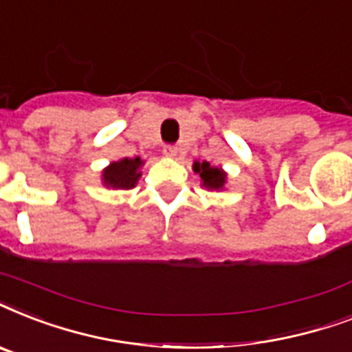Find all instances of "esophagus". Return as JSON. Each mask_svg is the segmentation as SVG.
Listing matches in <instances>:
<instances>
[{"label": "esophagus", "instance_id": "obj_1", "mask_svg": "<svg viewBox=\"0 0 352 352\" xmlns=\"http://www.w3.org/2000/svg\"><path fill=\"white\" fill-rule=\"evenodd\" d=\"M162 153H164L166 157H177V153H179V148H177V146H173V144H168V146H164V149H162Z\"/></svg>", "mask_w": 352, "mask_h": 352}]
</instances>
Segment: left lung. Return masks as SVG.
<instances>
[{"mask_svg": "<svg viewBox=\"0 0 352 352\" xmlns=\"http://www.w3.org/2000/svg\"><path fill=\"white\" fill-rule=\"evenodd\" d=\"M193 170L197 171L201 179H203V186H206L208 190H221V188L225 186V171L219 170V168H214V166H210L208 162H195L193 164Z\"/></svg>", "mask_w": 352, "mask_h": 352, "instance_id": "left-lung-1", "label": "left lung"}]
</instances>
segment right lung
Here are the masks:
<instances>
[{
	"label": "right lung",
	"instance_id": "add662e5",
	"mask_svg": "<svg viewBox=\"0 0 352 352\" xmlns=\"http://www.w3.org/2000/svg\"><path fill=\"white\" fill-rule=\"evenodd\" d=\"M142 166V160L135 157V159H122L118 162H113L109 168L104 170V182L106 186L120 188V190H129L137 184L138 168Z\"/></svg>",
	"mask_w": 352,
	"mask_h": 352
}]
</instances>
